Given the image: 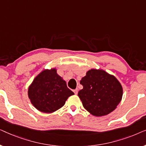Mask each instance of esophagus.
<instances>
[{"label": "esophagus", "mask_w": 146, "mask_h": 146, "mask_svg": "<svg viewBox=\"0 0 146 146\" xmlns=\"http://www.w3.org/2000/svg\"><path fill=\"white\" fill-rule=\"evenodd\" d=\"M78 90L77 88L75 89V90H74V92L75 94H78Z\"/></svg>", "instance_id": "obj_1"}]
</instances>
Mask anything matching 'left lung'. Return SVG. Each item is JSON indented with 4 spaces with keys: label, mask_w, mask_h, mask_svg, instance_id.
<instances>
[{
    "label": "left lung",
    "mask_w": 146,
    "mask_h": 146,
    "mask_svg": "<svg viewBox=\"0 0 146 146\" xmlns=\"http://www.w3.org/2000/svg\"><path fill=\"white\" fill-rule=\"evenodd\" d=\"M80 83L83 88L78 96L84 108L94 116L109 114L122 99L123 88L120 82L114 76L104 70H89Z\"/></svg>",
    "instance_id": "obj_1"
}]
</instances>
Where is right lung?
<instances>
[{
  "mask_svg": "<svg viewBox=\"0 0 146 146\" xmlns=\"http://www.w3.org/2000/svg\"><path fill=\"white\" fill-rule=\"evenodd\" d=\"M74 94L66 82L57 74V69H44L32 82L28 88V96L38 110L50 113L61 108L66 101Z\"/></svg>",
  "mask_w": 146,
  "mask_h": 146,
  "instance_id": "add662e5",
  "label": "right lung"
}]
</instances>
